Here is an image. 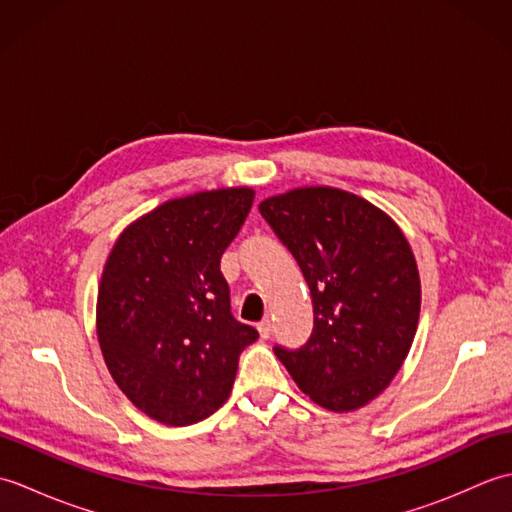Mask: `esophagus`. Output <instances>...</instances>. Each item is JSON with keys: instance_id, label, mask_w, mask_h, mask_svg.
Returning a JSON list of instances; mask_svg holds the SVG:
<instances>
[{"instance_id": "esophagus-1", "label": "esophagus", "mask_w": 512, "mask_h": 512, "mask_svg": "<svg viewBox=\"0 0 512 512\" xmlns=\"http://www.w3.org/2000/svg\"><path fill=\"white\" fill-rule=\"evenodd\" d=\"M257 332H259V336H262V339H268L270 332H273V321H270V319H264L262 323L257 325Z\"/></svg>"}]
</instances>
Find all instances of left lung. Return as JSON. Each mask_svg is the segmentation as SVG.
I'll use <instances>...</instances> for the list:
<instances>
[{
  "instance_id": "obj_1",
  "label": "left lung",
  "mask_w": 512,
  "mask_h": 512,
  "mask_svg": "<svg viewBox=\"0 0 512 512\" xmlns=\"http://www.w3.org/2000/svg\"><path fill=\"white\" fill-rule=\"evenodd\" d=\"M259 213L297 259L314 328L299 350L275 347L310 400L365 407L389 387L420 319V275L405 233L378 206L334 187L273 195Z\"/></svg>"
}]
</instances>
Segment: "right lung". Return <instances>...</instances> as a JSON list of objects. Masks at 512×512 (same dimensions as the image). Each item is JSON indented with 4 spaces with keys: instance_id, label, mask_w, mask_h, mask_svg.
<instances>
[{
    "instance_id": "1",
    "label": "right lung",
    "mask_w": 512,
    "mask_h": 512,
    "mask_svg": "<svg viewBox=\"0 0 512 512\" xmlns=\"http://www.w3.org/2000/svg\"><path fill=\"white\" fill-rule=\"evenodd\" d=\"M231 187L169 200L118 235L96 299V336L114 383L169 427L209 418L231 394L257 330L231 314L220 259L253 206Z\"/></svg>"
}]
</instances>
